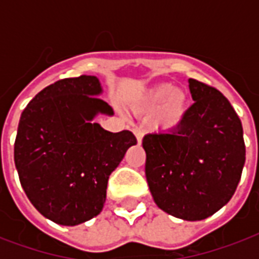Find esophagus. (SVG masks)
<instances>
[{
	"mask_svg": "<svg viewBox=\"0 0 259 259\" xmlns=\"http://www.w3.org/2000/svg\"><path fill=\"white\" fill-rule=\"evenodd\" d=\"M133 132H134V134H136V137H137V142H138V144H141L142 136H144L142 130L138 129V127H136V129H133Z\"/></svg>",
	"mask_w": 259,
	"mask_h": 259,
	"instance_id": "esophagus-1",
	"label": "esophagus"
}]
</instances>
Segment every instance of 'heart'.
<instances>
[{"mask_svg":"<svg viewBox=\"0 0 259 259\" xmlns=\"http://www.w3.org/2000/svg\"><path fill=\"white\" fill-rule=\"evenodd\" d=\"M156 109L153 126L158 132H173L180 127L187 109V97L172 84L164 83L149 90L136 105L140 113H152Z\"/></svg>","mask_w":259,"mask_h":259,"instance_id":"1","label":"heart"}]
</instances>
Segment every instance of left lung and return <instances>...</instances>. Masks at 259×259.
Wrapping results in <instances>:
<instances>
[{"instance_id": "1", "label": "left lung", "mask_w": 259, "mask_h": 259, "mask_svg": "<svg viewBox=\"0 0 259 259\" xmlns=\"http://www.w3.org/2000/svg\"><path fill=\"white\" fill-rule=\"evenodd\" d=\"M193 102L180 127L146 134L145 175L156 204L184 221H201L233 197L245 165L241 119L215 87L188 79Z\"/></svg>"}]
</instances>
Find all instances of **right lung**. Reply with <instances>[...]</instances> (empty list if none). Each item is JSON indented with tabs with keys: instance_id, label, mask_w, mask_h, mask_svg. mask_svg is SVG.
Wrapping results in <instances>:
<instances>
[{
	"instance_id": "right-lung-1",
	"label": "right lung",
	"mask_w": 259,
	"mask_h": 259,
	"mask_svg": "<svg viewBox=\"0 0 259 259\" xmlns=\"http://www.w3.org/2000/svg\"><path fill=\"white\" fill-rule=\"evenodd\" d=\"M97 76L60 79L28 103L18 122L14 164L38 212L63 226L97 217L107 181L126 150L137 144L129 130L111 133L93 123L113 110L97 95Z\"/></svg>"
}]
</instances>
